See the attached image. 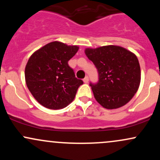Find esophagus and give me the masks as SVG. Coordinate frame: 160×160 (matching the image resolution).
Listing matches in <instances>:
<instances>
[{"instance_id":"1","label":"esophagus","mask_w":160,"mask_h":160,"mask_svg":"<svg viewBox=\"0 0 160 160\" xmlns=\"http://www.w3.org/2000/svg\"><path fill=\"white\" fill-rule=\"evenodd\" d=\"M83 80V82H85V83H87V82H89V77H88V76H86V77H85V78H84L83 80Z\"/></svg>"}]
</instances>
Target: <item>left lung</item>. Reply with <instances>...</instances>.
<instances>
[{
    "label": "left lung",
    "instance_id": "obj_1",
    "mask_svg": "<svg viewBox=\"0 0 160 160\" xmlns=\"http://www.w3.org/2000/svg\"><path fill=\"white\" fill-rule=\"evenodd\" d=\"M85 54L98 69V82L90 83L95 100L110 110L127 104L140 86L141 68L137 56L115 45L86 48Z\"/></svg>",
    "mask_w": 160,
    "mask_h": 160
}]
</instances>
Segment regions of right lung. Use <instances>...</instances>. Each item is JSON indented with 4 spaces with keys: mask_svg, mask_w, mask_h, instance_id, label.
<instances>
[{
    "mask_svg": "<svg viewBox=\"0 0 160 160\" xmlns=\"http://www.w3.org/2000/svg\"><path fill=\"white\" fill-rule=\"evenodd\" d=\"M78 49V46L53 41L30 56L25 69V82L34 98L43 107L62 109L74 99L83 82L75 78L68 62Z\"/></svg>",
    "mask_w": 160,
    "mask_h": 160,
    "instance_id": "obj_1",
    "label": "right lung"
}]
</instances>
